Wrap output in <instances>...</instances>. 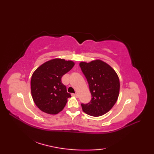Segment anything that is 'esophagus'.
<instances>
[{"mask_svg":"<svg viewBox=\"0 0 154 154\" xmlns=\"http://www.w3.org/2000/svg\"><path fill=\"white\" fill-rule=\"evenodd\" d=\"M72 96H73V97H78V94H76V93H75V94H72Z\"/></svg>","mask_w":154,"mask_h":154,"instance_id":"obj_1","label":"esophagus"}]
</instances>
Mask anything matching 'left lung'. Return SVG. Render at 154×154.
<instances>
[{
  "label": "left lung",
  "mask_w": 154,
  "mask_h": 154,
  "mask_svg": "<svg viewBox=\"0 0 154 154\" xmlns=\"http://www.w3.org/2000/svg\"><path fill=\"white\" fill-rule=\"evenodd\" d=\"M79 66L87 78L92 95L89 103L81 104L83 111L92 116H103L112 109L119 98V76L110 65L100 60L89 63L81 61Z\"/></svg>",
  "instance_id": "obj_1"
}]
</instances>
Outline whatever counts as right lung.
<instances>
[{"instance_id":"add662e5","label":"right lung","mask_w":154,"mask_h":154,"mask_svg":"<svg viewBox=\"0 0 154 154\" xmlns=\"http://www.w3.org/2000/svg\"><path fill=\"white\" fill-rule=\"evenodd\" d=\"M74 65L73 61L55 58L34 71L31 79V93L39 109L49 114H57L63 110L71 94L61 79Z\"/></svg>"}]
</instances>
